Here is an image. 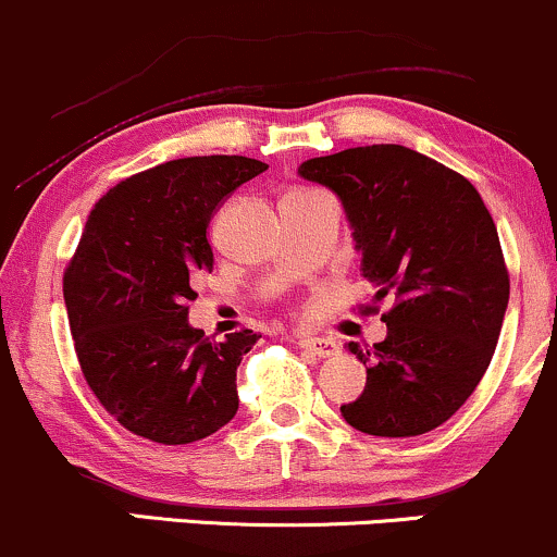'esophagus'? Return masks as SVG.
Segmentation results:
<instances>
[{
	"mask_svg": "<svg viewBox=\"0 0 557 557\" xmlns=\"http://www.w3.org/2000/svg\"><path fill=\"white\" fill-rule=\"evenodd\" d=\"M298 346H301L304 351L314 354V357H333L341 348L333 338H314V335H301V338H298Z\"/></svg>",
	"mask_w": 557,
	"mask_h": 557,
	"instance_id": "1",
	"label": "esophagus"
}]
</instances>
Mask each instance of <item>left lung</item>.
<instances>
[{"mask_svg":"<svg viewBox=\"0 0 557 557\" xmlns=\"http://www.w3.org/2000/svg\"><path fill=\"white\" fill-rule=\"evenodd\" d=\"M344 206L388 333L364 351L368 386L341 405L370 436H420L468 401L492 362L510 277L497 227L466 176L405 145H368L298 166Z\"/></svg>","mask_w":557,"mask_h":557,"instance_id":"obj_1","label":"left lung"}]
</instances>
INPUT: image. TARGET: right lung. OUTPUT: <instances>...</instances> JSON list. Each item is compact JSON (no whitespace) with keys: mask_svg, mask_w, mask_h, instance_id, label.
<instances>
[{"mask_svg":"<svg viewBox=\"0 0 557 557\" xmlns=\"http://www.w3.org/2000/svg\"><path fill=\"white\" fill-rule=\"evenodd\" d=\"M267 171L246 156H195L139 171L97 200L63 296L89 388L126 431L158 444L211 436L237 412V368L261 335L209 341L189 325V280L211 272L206 227Z\"/></svg>","mask_w":557,"mask_h":557,"instance_id":"right-lung-1","label":"right lung"}]
</instances>
